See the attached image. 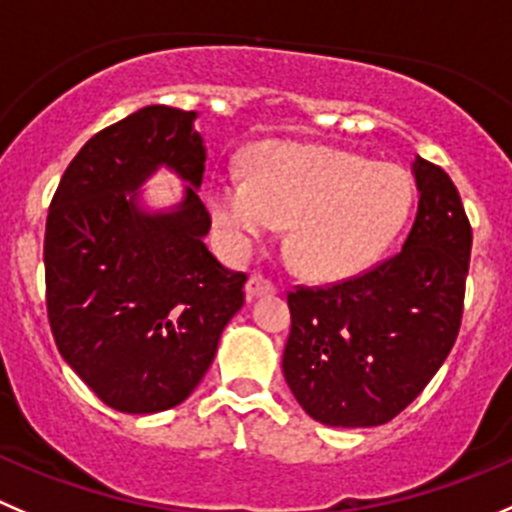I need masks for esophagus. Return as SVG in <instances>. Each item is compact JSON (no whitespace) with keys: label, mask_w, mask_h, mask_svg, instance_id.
I'll use <instances>...</instances> for the list:
<instances>
[{"label":"esophagus","mask_w":512,"mask_h":512,"mask_svg":"<svg viewBox=\"0 0 512 512\" xmlns=\"http://www.w3.org/2000/svg\"><path fill=\"white\" fill-rule=\"evenodd\" d=\"M276 286L274 281L266 279L264 274H251L246 281V296L248 299H256V296H264V294H274Z\"/></svg>","instance_id":"34e87169"}]
</instances>
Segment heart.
I'll list each match as a JSON object with an SVG mask.
<instances>
[{"label":"heart","instance_id":"1","mask_svg":"<svg viewBox=\"0 0 512 512\" xmlns=\"http://www.w3.org/2000/svg\"><path fill=\"white\" fill-rule=\"evenodd\" d=\"M410 206L412 186L399 168L306 143L264 145L248 178L233 175L211 191L213 221L228 241L243 246L289 226L286 256L316 281L367 269Z\"/></svg>","mask_w":512,"mask_h":512}]
</instances>
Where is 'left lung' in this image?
<instances>
[{
    "instance_id": "8db88e82",
    "label": "left lung",
    "mask_w": 512,
    "mask_h": 512,
    "mask_svg": "<svg viewBox=\"0 0 512 512\" xmlns=\"http://www.w3.org/2000/svg\"><path fill=\"white\" fill-rule=\"evenodd\" d=\"M417 216L402 251L326 286L289 291L284 377L309 417L377 427L427 387L460 332L472 228L440 165L417 158Z\"/></svg>"
}]
</instances>
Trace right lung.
I'll use <instances>...</instances> for the list:
<instances>
[{
	"mask_svg": "<svg viewBox=\"0 0 512 512\" xmlns=\"http://www.w3.org/2000/svg\"><path fill=\"white\" fill-rule=\"evenodd\" d=\"M196 113L148 105L92 135L52 196L45 228L47 319L62 359L118 412L180 405L243 306L246 274L203 243L211 213ZM158 164L194 186L173 214H143L134 190Z\"/></svg>",
	"mask_w": 512,
	"mask_h": 512,
	"instance_id": "1",
	"label": "right lung"
}]
</instances>
